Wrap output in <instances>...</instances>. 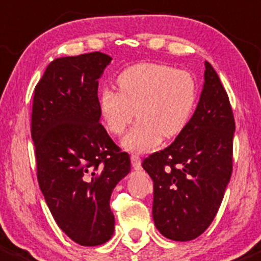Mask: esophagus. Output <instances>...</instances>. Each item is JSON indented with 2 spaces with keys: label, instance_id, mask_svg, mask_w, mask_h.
Segmentation results:
<instances>
[{
  "label": "esophagus",
  "instance_id": "obj_1",
  "mask_svg": "<svg viewBox=\"0 0 261 261\" xmlns=\"http://www.w3.org/2000/svg\"><path fill=\"white\" fill-rule=\"evenodd\" d=\"M130 162H132V167H133L134 170H141L142 161H141V157H139L138 154H132Z\"/></svg>",
  "mask_w": 261,
  "mask_h": 261
}]
</instances>
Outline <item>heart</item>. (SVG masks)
Returning a JSON list of instances; mask_svg holds the SVG:
<instances>
[{
  "mask_svg": "<svg viewBox=\"0 0 261 261\" xmlns=\"http://www.w3.org/2000/svg\"><path fill=\"white\" fill-rule=\"evenodd\" d=\"M117 84L119 91H101L98 106L104 127L113 136L124 132L136 112L138 122L122 139L125 149L150 150L161 138H174L189 124L197 99V87L190 72L142 63L124 69Z\"/></svg>",
  "mask_w": 261,
  "mask_h": 261,
  "instance_id": "b5f03b06",
  "label": "heart"
}]
</instances>
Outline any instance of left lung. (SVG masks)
Here are the masks:
<instances>
[{"label": "left lung", "mask_w": 261, "mask_h": 261, "mask_svg": "<svg viewBox=\"0 0 261 261\" xmlns=\"http://www.w3.org/2000/svg\"><path fill=\"white\" fill-rule=\"evenodd\" d=\"M203 79L187 127L142 163L153 181L155 227L174 241L193 240L210 226L232 172L235 120L229 96L207 61Z\"/></svg>", "instance_id": "left-lung-1"}]
</instances>
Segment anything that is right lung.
Listing matches in <instances>:
<instances>
[{
    "label": "right lung",
    "mask_w": 261,
    "mask_h": 261,
    "mask_svg": "<svg viewBox=\"0 0 261 261\" xmlns=\"http://www.w3.org/2000/svg\"><path fill=\"white\" fill-rule=\"evenodd\" d=\"M113 59L103 53L54 59L35 87L31 137L37 179L61 230L83 246L107 243L114 232L109 206L130 171L100 124L99 79Z\"/></svg>",
    "instance_id": "obj_1"
}]
</instances>
